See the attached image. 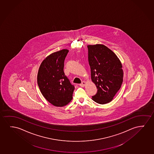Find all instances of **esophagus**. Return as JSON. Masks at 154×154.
<instances>
[{"label":"esophagus","instance_id":"34e87169","mask_svg":"<svg viewBox=\"0 0 154 154\" xmlns=\"http://www.w3.org/2000/svg\"><path fill=\"white\" fill-rule=\"evenodd\" d=\"M85 85H86V83H85V81H83L81 83L80 85L81 86V87H84Z\"/></svg>","mask_w":154,"mask_h":154}]
</instances>
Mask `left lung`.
Listing matches in <instances>:
<instances>
[{"mask_svg":"<svg viewBox=\"0 0 154 154\" xmlns=\"http://www.w3.org/2000/svg\"><path fill=\"white\" fill-rule=\"evenodd\" d=\"M91 79L97 88L92 97L99 104L110 102L121 88L123 81L122 64L117 55L101 44L87 46Z\"/></svg>","mask_w":154,"mask_h":154,"instance_id":"8db88e82","label":"left lung"}]
</instances>
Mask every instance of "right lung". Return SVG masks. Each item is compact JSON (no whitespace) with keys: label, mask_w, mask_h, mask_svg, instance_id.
I'll return each mask as SVG.
<instances>
[{"label":"right lung","mask_w":154,"mask_h":154,"mask_svg":"<svg viewBox=\"0 0 154 154\" xmlns=\"http://www.w3.org/2000/svg\"><path fill=\"white\" fill-rule=\"evenodd\" d=\"M66 49L54 52L44 60L37 74V84L44 97L56 106H63L72 99L74 86L64 72Z\"/></svg>","instance_id":"add662e5"}]
</instances>
